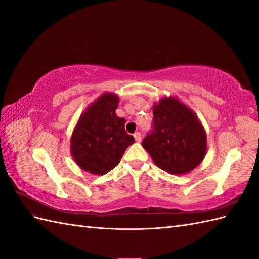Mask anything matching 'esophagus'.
I'll return each instance as SVG.
<instances>
[{
	"instance_id": "1",
	"label": "esophagus",
	"mask_w": 259,
	"mask_h": 259,
	"mask_svg": "<svg viewBox=\"0 0 259 259\" xmlns=\"http://www.w3.org/2000/svg\"><path fill=\"white\" fill-rule=\"evenodd\" d=\"M134 137H135V139H136V141H137V142H140V141H141V139H142L141 133H139V131H137V133L134 135Z\"/></svg>"
}]
</instances>
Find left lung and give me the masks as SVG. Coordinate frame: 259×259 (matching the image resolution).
Returning <instances> with one entry per match:
<instances>
[{
  "label": "left lung",
  "mask_w": 259,
  "mask_h": 259,
  "mask_svg": "<svg viewBox=\"0 0 259 259\" xmlns=\"http://www.w3.org/2000/svg\"><path fill=\"white\" fill-rule=\"evenodd\" d=\"M152 129L142 147L156 166L172 175L190 172L205 158L207 136L197 115L176 98L153 106Z\"/></svg>",
  "instance_id": "left-lung-1"
}]
</instances>
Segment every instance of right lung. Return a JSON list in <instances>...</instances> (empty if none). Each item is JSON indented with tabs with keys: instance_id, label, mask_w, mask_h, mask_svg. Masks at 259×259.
Returning <instances> with one entry per match:
<instances>
[{
	"instance_id": "1",
	"label": "right lung",
	"mask_w": 259,
	"mask_h": 259,
	"mask_svg": "<svg viewBox=\"0 0 259 259\" xmlns=\"http://www.w3.org/2000/svg\"><path fill=\"white\" fill-rule=\"evenodd\" d=\"M119 98L104 93L81 115L71 137V152L76 164L95 175L118 166L135 138L125 133L124 118L115 113Z\"/></svg>"
}]
</instances>
